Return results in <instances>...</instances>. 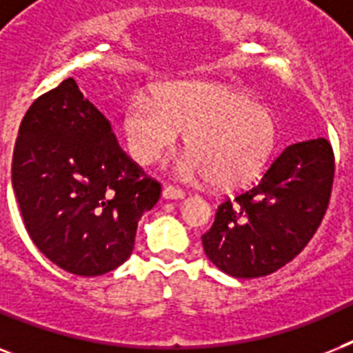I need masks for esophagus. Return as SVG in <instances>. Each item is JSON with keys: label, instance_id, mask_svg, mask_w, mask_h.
I'll use <instances>...</instances> for the list:
<instances>
[{"label": "esophagus", "instance_id": "esophagus-1", "mask_svg": "<svg viewBox=\"0 0 353 353\" xmlns=\"http://www.w3.org/2000/svg\"><path fill=\"white\" fill-rule=\"evenodd\" d=\"M163 198L165 199H183L185 198V192L176 187H165L163 188Z\"/></svg>", "mask_w": 353, "mask_h": 353}]
</instances>
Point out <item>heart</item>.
Masks as SVG:
<instances>
[{
  "mask_svg": "<svg viewBox=\"0 0 353 353\" xmlns=\"http://www.w3.org/2000/svg\"><path fill=\"white\" fill-rule=\"evenodd\" d=\"M181 133L190 152L177 161L181 177L209 176L218 188H238L262 172L276 143L268 108L220 82L176 80L137 93L124 113V139L133 159L150 165L174 148Z\"/></svg>",
  "mask_w": 353,
  "mask_h": 353,
  "instance_id": "heart-1",
  "label": "heart"
}]
</instances>
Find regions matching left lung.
Instances as JSON below:
<instances>
[{
	"instance_id": "obj_1",
	"label": "left lung",
	"mask_w": 353,
	"mask_h": 353,
	"mask_svg": "<svg viewBox=\"0 0 353 353\" xmlns=\"http://www.w3.org/2000/svg\"><path fill=\"white\" fill-rule=\"evenodd\" d=\"M326 139L288 146L258 185L227 199L201 236L210 262L234 279H258L291 262L321 225L334 185Z\"/></svg>"
}]
</instances>
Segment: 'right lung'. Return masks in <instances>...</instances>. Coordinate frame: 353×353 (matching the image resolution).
I'll use <instances>...</instances> for the list:
<instances>
[{"label": "right lung", "instance_id": "add662e5", "mask_svg": "<svg viewBox=\"0 0 353 353\" xmlns=\"http://www.w3.org/2000/svg\"><path fill=\"white\" fill-rule=\"evenodd\" d=\"M12 188L25 229L52 263L99 276L126 262L161 185L128 157L112 122L73 79L32 102L19 126Z\"/></svg>", "mask_w": 353, "mask_h": 353}]
</instances>
